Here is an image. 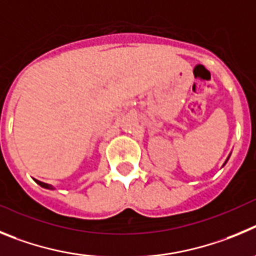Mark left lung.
Returning a JSON list of instances; mask_svg holds the SVG:
<instances>
[{"mask_svg": "<svg viewBox=\"0 0 256 256\" xmlns=\"http://www.w3.org/2000/svg\"><path fill=\"white\" fill-rule=\"evenodd\" d=\"M230 156H231V154H230ZM230 156H228V158H230ZM228 158H227V160H226V162H224V164H226V163H227V160H228ZM224 164H223V166H224Z\"/></svg>", "mask_w": 256, "mask_h": 256, "instance_id": "1", "label": "left lung"}]
</instances>
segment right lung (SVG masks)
Returning a JSON list of instances; mask_svg holds the SVG:
<instances>
[{"instance_id":"add662e5","label":"right lung","mask_w":256,"mask_h":256,"mask_svg":"<svg viewBox=\"0 0 256 256\" xmlns=\"http://www.w3.org/2000/svg\"><path fill=\"white\" fill-rule=\"evenodd\" d=\"M36 182L38 184L39 186H42V188H48V190H54V186H52V185H48V184H46V182H42V181H38V180H36Z\"/></svg>"}]
</instances>
